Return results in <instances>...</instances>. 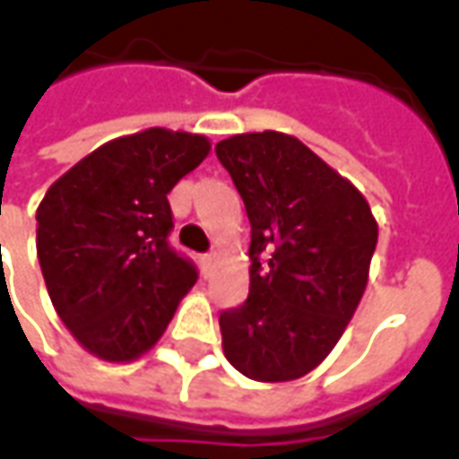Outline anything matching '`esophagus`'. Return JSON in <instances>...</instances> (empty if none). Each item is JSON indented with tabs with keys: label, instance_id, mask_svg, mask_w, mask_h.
Wrapping results in <instances>:
<instances>
[{
	"label": "esophagus",
	"instance_id": "esophagus-1",
	"mask_svg": "<svg viewBox=\"0 0 459 459\" xmlns=\"http://www.w3.org/2000/svg\"><path fill=\"white\" fill-rule=\"evenodd\" d=\"M213 263H216V253H206V255H201V268H204L206 275H209L211 268H213Z\"/></svg>",
	"mask_w": 459,
	"mask_h": 459
}]
</instances>
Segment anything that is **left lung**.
<instances>
[{
    "label": "left lung",
    "instance_id": "1",
    "mask_svg": "<svg viewBox=\"0 0 459 459\" xmlns=\"http://www.w3.org/2000/svg\"><path fill=\"white\" fill-rule=\"evenodd\" d=\"M216 157L250 221V292L219 317L223 354L253 381H295L354 317L378 226L364 194L292 134H233Z\"/></svg>",
    "mask_w": 459,
    "mask_h": 459
}]
</instances>
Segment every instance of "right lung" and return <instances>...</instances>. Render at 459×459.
I'll use <instances>...</instances> for the list:
<instances>
[{
	"label": "right lung",
	"instance_id": "add662e5",
	"mask_svg": "<svg viewBox=\"0 0 459 459\" xmlns=\"http://www.w3.org/2000/svg\"><path fill=\"white\" fill-rule=\"evenodd\" d=\"M204 134L164 127L105 142L36 209V253L58 317L85 351L127 364L160 342L196 268L167 243L169 194L209 157Z\"/></svg>",
	"mask_w": 459,
	"mask_h": 459
}]
</instances>
